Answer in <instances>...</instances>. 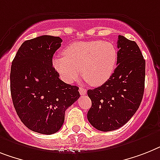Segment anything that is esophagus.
I'll use <instances>...</instances> for the list:
<instances>
[{
    "label": "esophagus",
    "mask_w": 160,
    "mask_h": 160,
    "mask_svg": "<svg viewBox=\"0 0 160 160\" xmlns=\"http://www.w3.org/2000/svg\"><path fill=\"white\" fill-rule=\"evenodd\" d=\"M79 93H80L81 95H86L87 94V90H86L84 88L80 87V88H79Z\"/></svg>",
    "instance_id": "esophagus-1"
}]
</instances>
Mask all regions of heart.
I'll list each match as a JSON object with an SVG mask.
<instances>
[{
	"label": "heart",
	"mask_w": 160,
	"mask_h": 160,
	"mask_svg": "<svg viewBox=\"0 0 160 160\" xmlns=\"http://www.w3.org/2000/svg\"><path fill=\"white\" fill-rule=\"evenodd\" d=\"M118 52L112 43L102 41L75 42L64 51V55L52 59V66L64 82L72 83L82 76L90 85L106 82L115 68Z\"/></svg>",
	"instance_id": "heart-1"
}]
</instances>
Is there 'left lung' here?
<instances>
[{"instance_id": "left-lung-1", "label": "left lung", "mask_w": 160, "mask_h": 160, "mask_svg": "<svg viewBox=\"0 0 160 160\" xmlns=\"http://www.w3.org/2000/svg\"><path fill=\"white\" fill-rule=\"evenodd\" d=\"M117 68L105 83L88 90L92 107L88 119L102 132L118 129L128 122L143 98L146 61L133 41L118 36Z\"/></svg>"}]
</instances>
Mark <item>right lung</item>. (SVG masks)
Segmentation results:
<instances>
[{"label":"right lung","mask_w":160,"mask_h":160,"mask_svg":"<svg viewBox=\"0 0 160 160\" xmlns=\"http://www.w3.org/2000/svg\"><path fill=\"white\" fill-rule=\"evenodd\" d=\"M59 37L43 35L25 41L10 70V92L16 113L30 130L51 135L60 129L64 113L77 101L78 88L64 82L52 66L61 47Z\"/></svg>","instance_id":"right-lung-1"}]
</instances>
